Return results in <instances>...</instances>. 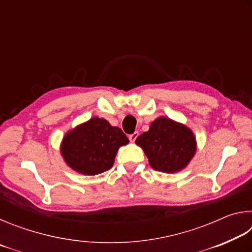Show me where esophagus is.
I'll return each mask as SVG.
<instances>
[{"label":"esophagus","instance_id":"34e87169","mask_svg":"<svg viewBox=\"0 0 252 252\" xmlns=\"http://www.w3.org/2000/svg\"><path fill=\"white\" fill-rule=\"evenodd\" d=\"M138 135H139V132H138V131H135V132H133V133L129 135V140H130L131 142H134V141H135V139L138 138Z\"/></svg>","mask_w":252,"mask_h":252}]
</instances>
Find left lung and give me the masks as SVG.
<instances>
[{
	"mask_svg": "<svg viewBox=\"0 0 252 252\" xmlns=\"http://www.w3.org/2000/svg\"><path fill=\"white\" fill-rule=\"evenodd\" d=\"M135 143L143 149L151 168L165 173L185 169L197 150L191 129L165 117L156 119L149 131L136 138Z\"/></svg>",
	"mask_w": 252,
	"mask_h": 252,
	"instance_id": "left-lung-1",
	"label": "left lung"
}]
</instances>
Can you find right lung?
<instances>
[{"label":"right lung","instance_id":"obj_1","mask_svg":"<svg viewBox=\"0 0 252 252\" xmlns=\"http://www.w3.org/2000/svg\"><path fill=\"white\" fill-rule=\"evenodd\" d=\"M127 143L129 139L120 127L95 117L63 136L61 155L74 171L95 176L112 168L119 148Z\"/></svg>","mask_w":252,"mask_h":252}]
</instances>
